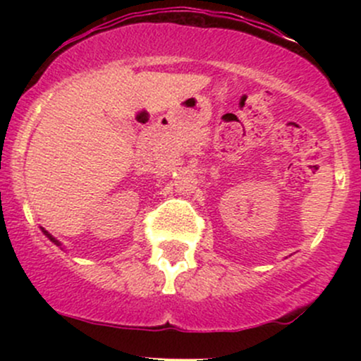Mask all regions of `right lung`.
Returning a JSON list of instances; mask_svg holds the SVG:
<instances>
[{
  "label": "right lung",
  "mask_w": 361,
  "mask_h": 361,
  "mask_svg": "<svg viewBox=\"0 0 361 361\" xmlns=\"http://www.w3.org/2000/svg\"><path fill=\"white\" fill-rule=\"evenodd\" d=\"M44 233H45V231H44ZM45 235H47V238H49V239H51V241H52L54 244H57V246H61V243H59V241H57V239H54L51 234H47V233H45Z\"/></svg>",
  "instance_id": "add662e5"
}]
</instances>
